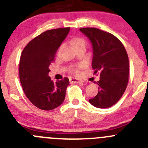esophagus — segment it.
I'll use <instances>...</instances> for the list:
<instances>
[{
  "label": "esophagus",
  "instance_id": "34e87169",
  "mask_svg": "<svg viewBox=\"0 0 148 148\" xmlns=\"http://www.w3.org/2000/svg\"><path fill=\"white\" fill-rule=\"evenodd\" d=\"M69 81H70V82L72 83V84L82 82V80L79 79H77V78H74V77H70Z\"/></svg>",
  "mask_w": 148,
  "mask_h": 148
}]
</instances>
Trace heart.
Returning <instances> with one entry per match:
<instances>
[{"label": "heart", "instance_id": "1", "mask_svg": "<svg viewBox=\"0 0 148 148\" xmlns=\"http://www.w3.org/2000/svg\"><path fill=\"white\" fill-rule=\"evenodd\" d=\"M71 44L75 50L79 49V48L86 47V41L81 37H74V38H73L71 41ZM80 68H81L80 66H71L69 69V71L70 73H72V74L77 75V74H79Z\"/></svg>", "mask_w": 148, "mask_h": 148}]
</instances>
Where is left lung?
<instances>
[{
  "instance_id": "8db88e82",
  "label": "left lung",
  "mask_w": 148,
  "mask_h": 148,
  "mask_svg": "<svg viewBox=\"0 0 148 148\" xmlns=\"http://www.w3.org/2000/svg\"><path fill=\"white\" fill-rule=\"evenodd\" d=\"M79 30L92 42L95 74L100 73L98 93L89 102L98 108H108L120 100L127 86L128 55L122 42L110 33L96 28Z\"/></svg>"
}]
</instances>
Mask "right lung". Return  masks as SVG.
Returning a JSON list of instances; mask_svg holds the SVG:
<instances>
[{"instance_id":"1","label":"right lung","mask_w":148,"mask_h":148,"mask_svg":"<svg viewBox=\"0 0 148 148\" xmlns=\"http://www.w3.org/2000/svg\"><path fill=\"white\" fill-rule=\"evenodd\" d=\"M70 28L48 30L35 37L22 51L19 77L25 95L34 105L52 110L62 104L69 84L66 77L53 82L48 74L58 49L68 35Z\"/></svg>"}]
</instances>
